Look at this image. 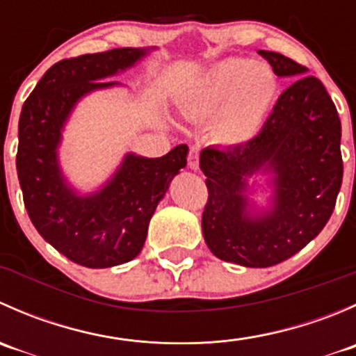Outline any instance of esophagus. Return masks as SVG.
Segmentation results:
<instances>
[{
	"label": "esophagus",
	"mask_w": 356,
	"mask_h": 356,
	"mask_svg": "<svg viewBox=\"0 0 356 356\" xmlns=\"http://www.w3.org/2000/svg\"><path fill=\"white\" fill-rule=\"evenodd\" d=\"M188 165H189V168H193V170H198V167H200V146H191V148H189Z\"/></svg>",
	"instance_id": "34e87169"
}]
</instances>
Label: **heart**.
Wrapping results in <instances>:
<instances>
[{
  "mask_svg": "<svg viewBox=\"0 0 356 356\" xmlns=\"http://www.w3.org/2000/svg\"><path fill=\"white\" fill-rule=\"evenodd\" d=\"M277 92L270 68L251 65L248 60L227 58L215 63L184 103L189 118H211L217 141L229 146L245 145L264 125Z\"/></svg>",
  "mask_w": 356,
  "mask_h": 356,
  "instance_id": "b5f03b06",
  "label": "heart"
}]
</instances>
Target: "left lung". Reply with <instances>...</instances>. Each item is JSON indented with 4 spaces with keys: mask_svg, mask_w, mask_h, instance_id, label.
Instances as JSON below:
<instances>
[{
    "mask_svg": "<svg viewBox=\"0 0 356 356\" xmlns=\"http://www.w3.org/2000/svg\"><path fill=\"white\" fill-rule=\"evenodd\" d=\"M279 77H296L261 131L234 148H204L200 167L208 201L201 227L217 258L272 267L303 250L324 229L343 182L341 120L324 84L281 53L258 51ZM270 173L273 207L249 211L247 179Z\"/></svg>",
    "mask_w": 356,
    "mask_h": 356,
    "instance_id": "obj_1",
    "label": "left lung"
}]
</instances>
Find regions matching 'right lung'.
<instances>
[{
  "mask_svg": "<svg viewBox=\"0 0 356 356\" xmlns=\"http://www.w3.org/2000/svg\"><path fill=\"white\" fill-rule=\"evenodd\" d=\"M148 51L117 48L62 60L42 75L20 113L17 174L31 222L55 250L89 268L138 257L156 204L188 161L186 145L160 158L127 153L113 177L88 196H79L67 184L58 165L63 125L79 99L118 86L105 79L132 67Z\"/></svg>",
  "mask_w": 356,
  "mask_h": 356,
  "instance_id": "obj_1",
  "label": "right lung"
}]
</instances>
